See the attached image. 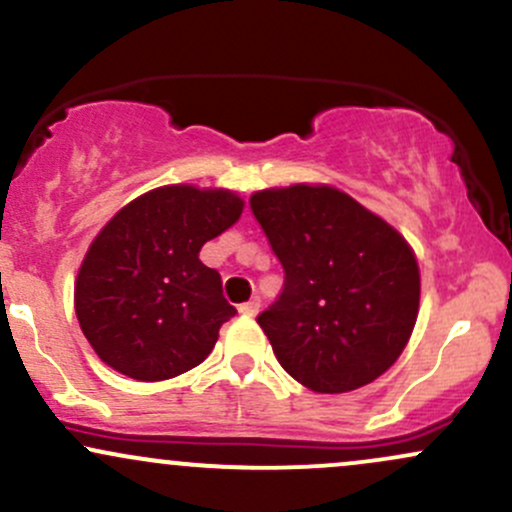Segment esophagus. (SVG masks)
Listing matches in <instances>:
<instances>
[{
  "label": "esophagus",
  "mask_w": 512,
  "mask_h": 512,
  "mask_svg": "<svg viewBox=\"0 0 512 512\" xmlns=\"http://www.w3.org/2000/svg\"><path fill=\"white\" fill-rule=\"evenodd\" d=\"M240 313H243L245 318H252V316H257V313H260V301L257 299H252V301H247V303H240V308H238Z\"/></svg>",
  "instance_id": "1"
}]
</instances>
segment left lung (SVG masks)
<instances>
[{"instance_id": "obj_1", "label": "left lung", "mask_w": 512, "mask_h": 512, "mask_svg": "<svg viewBox=\"0 0 512 512\" xmlns=\"http://www.w3.org/2000/svg\"><path fill=\"white\" fill-rule=\"evenodd\" d=\"M284 267L279 299L257 316L286 374L318 393L372 384L401 357L420 303L411 245L384 218L325 184L250 196Z\"/></svg>"}]
</instances>
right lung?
I'll use <instances>...</instances> for the list:
<instances>
[{"label": "right lung", "instance_id": "add662e5", "mask_svg": "<svg viewBox=\"0 0 512 512\" xmlns=\"http://www.w3.org/2000/svg\"><path fill=\"white\" fill-rule=\"evenodd\" d=\"M243 199L170 184L138 196L99 230L75 282V313L101 362L138 381L179 376L211 355L235 308L199 260Z\"/></svg>", "mask_w": 512, "mask_h": 512}]
</instances>
